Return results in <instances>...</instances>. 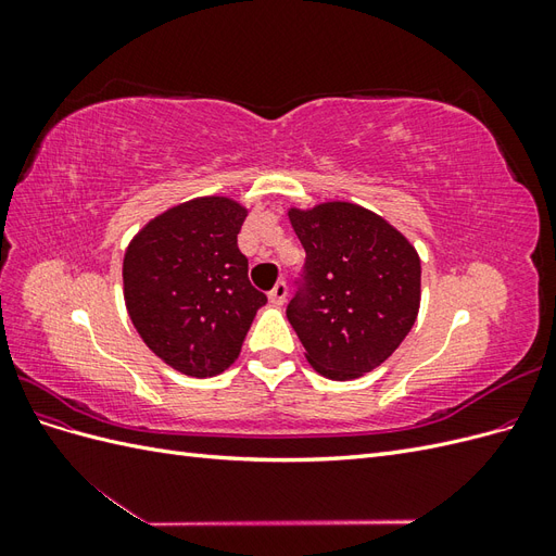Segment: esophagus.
Listing matches in <instances>:
<instances>
[{
  "label": "esophagus",
  "instance_id": "1",
  "mask_svg": "<svg viewBox=\"0 0 556 556\" xmlns=\"http://www.w3.org/2000/svg\"><path fill=\"white\" fill-rule=\"evenodd\" d=\"M285 299H288V282L285 280H278L276 288L268 292V301H271L274 306H282Z\"/></svg>",
  "mask_w": 556,
  "mask_h": 556
}]
</instances>
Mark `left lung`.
Instances as JSON below:
<instances>
[{
	"mask_svg": "<svg viewBox=\"0 0 556 556\" xmlns=\"http://www.w3.org/2000/svg\"><path fill=\"white\" fill-rule=\"evenodd\" d=\"M306 262L288 304L306 359L331 380L374 371L419 311V257L380 215L348 201L290 211Z\"/></svg>",
	"mask_w": 556,
	"mask_h": 556,
	"instance_id": "obj_1",
	"label": "left lung"
}]
</instances>
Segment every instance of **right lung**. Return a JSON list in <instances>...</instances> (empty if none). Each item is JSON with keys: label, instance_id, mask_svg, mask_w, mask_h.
<instances>
[{"label": "right lung", "instance_id": "add662e5", "mask_svg": "<svg viewBox=\"0 0 556 556\" xmlns=\"http://www.w3.org/2000/svg\"><path fill=\"white\" fill-rule=\"evenodd\" d=\"M248 211L227 197L192 199L150 220L125 252V304L143 343L192 378L239 357L266 294L248 280L239 231Z\"/></svg>", "mask_w": 556, "mask_h": 556}]
</instances>
